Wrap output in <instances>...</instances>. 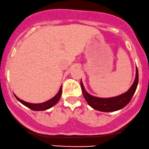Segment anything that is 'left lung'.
<instances>
[{
  "instance_id": "obj_1",
  "label": "left lung",
  "mask_w": 149,
  "mask_h": 149,
  "mask_svg": "<svg viewBox=\"0 0 149 149\" xmlns=\"http://www.w3.org/2000/svg\"><path fill=\"white\" fill-rule=\"evenodd\" d=\"M138 81H139V74H138L137 68L136 67L135 79L132 85L127 91L118 96L111 97H99L91 95L86 91L81 80V87L84 97L89 106L97 111H103V112H111V111H118L123 109L130 102L137 89Z\"/></svg>"
}]
</instances>
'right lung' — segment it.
Instances as JSON below:
<instances>
[{
  "label": "right lung",
  "instance_id": "obj_1",
  "mask_svg": "<svg viewBox=\"0 0 149 149\" xmlns=\"http://www.w3.org/2000/svg\"><path fill=\"white\" fill-rule=\"evenodd\" d=\"M61 94H62V86H61V88L59 89L58 92L57 93L56 95L54 96V97H52V99L46 101V102H44L42 103H37V104L25 102V101L19 99L15 94H14V95H15L16 98L18 100L19 102H20L22 104H24V106L29 107V109H32L33 111H45V110L50 109L51 107H52L55 105V104L58 102L61 97Z\"/></svg>",
  "mask_w": 149,
  "mask_h": 149
}]
</instances>
